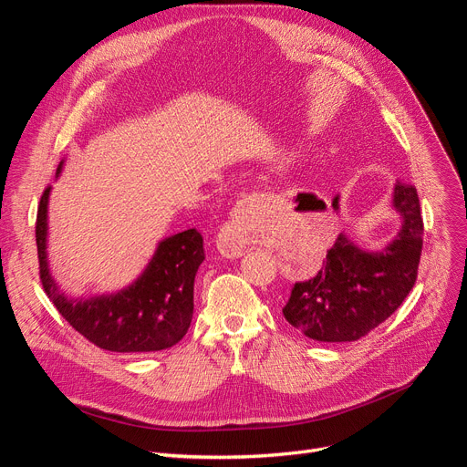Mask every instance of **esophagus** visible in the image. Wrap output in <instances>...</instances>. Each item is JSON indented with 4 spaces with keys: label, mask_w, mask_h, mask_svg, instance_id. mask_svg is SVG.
Returning a JSON list of instances; mask_svg holds the SVG:
<instances>
[{
    "label": "esophagus",
    "mask_w": 467,
    "mask_h": 467,
    "mask_svg": "<svg viewBox=\"0 0 467 467\" xmlns=\"http://www.w3.org/2000/svg\"><path fill=\"white\" fill-rule=\"evenodd\" d=\"M263 202V194L257 192L247 194L245 199L237 202L230 220L225 222L218 235V247L225 257H242L249 249L253 242V234H255V228L259 225Z\"/></svg>",
    "instance_id": "34e87169"
}]
</instances>
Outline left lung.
<instances>
[{
  "label": "left lung",
  "instance_id": "obj_1",
  "mask_svg": "<svg viewBox=\"0 0 467 467\" xmlns=\"http://www.w3.org/2000/svg\"><path fill=\"white\" fill-rule=\"evenodd\" d=\"M391 206L401 228L386 247L360 249L341 234L321 271L294 285L282 314L306 337L321 343L357 341L384 323L411 292L422 251L417 189L395 185ZM333 208L338 210V196Z\"/></svg>",
  "mask_w": 467,
  "mask_h": 467
}]
</instances>
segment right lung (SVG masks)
Masks as SVG:
<instances>
[{"instance_id":"add662e5","label":"right lung","mask_w":467,"mask_h":467,"mask_svg":"<svg viewBox=\"0 0 467 467\" xmlns=\"http://www.w3.org/2000/svg\"><path fill=\"white\" fill-rule=\"evenodd\" d=\"M60 161L56 179L62 173ZM48 187L36 214L40 280L62 317L83 337L110 352L146 355L177 345L187 335L194 309V276L204 261V242L196 230L169 235L132 285L119 292L66 296L48 265Z\"/></svg>"}]
</instances>
